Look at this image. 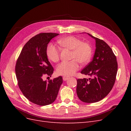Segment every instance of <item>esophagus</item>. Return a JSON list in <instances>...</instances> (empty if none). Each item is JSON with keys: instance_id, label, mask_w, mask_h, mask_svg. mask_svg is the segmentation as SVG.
Here are the masks:
<instances>
[{"instance_id": "obj_1", "label": "esophagus", "mask_w": 131, "mask_h": 131, "mask_svg": "<svg viewBox=\"0 0 131 131\" xmlns=\"http://www.w3.org/2000/svg\"><path fill=\"white\" fill-rule=\"evenodd\" d=\"M69 77H63V80L64 81H67V80H68L69 79Z\"/></svg>"}]
</instances>
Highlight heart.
Instances as JSON below:
<instances>
[{"label": "heart", "instance_id": "heart-1", "mask_svg": "<svg viewBox=\"0 0 131 131\" xmlns=\"http://www.w3.org/2000/svg\"><path fill=\"white\" fill-rule=\"evenodd\" d=\"M59 45L63 48L72 50L69 62H62L56 68L58 75L69 77L74 75L80 68L79 63L85 64L89 63L92 57V49L88 42H82L81 39L74 36L61 38L57 41ZM46 54L48 58L53 62H57L59 59V50L52 43L47 46Z\"/></svg>", "mask_w": 131, "mask_h": 131}]
</instances>
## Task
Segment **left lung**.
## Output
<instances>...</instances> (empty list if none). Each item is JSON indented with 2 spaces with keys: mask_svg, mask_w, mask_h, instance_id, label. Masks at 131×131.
I'll list each match as a JSON object with an SVG mask.
<instances>
[{
  "mask_svg": "<svg viewBox=\"0 0 131 131\" xmlns=\"http://www.w3.org/2000/svg\"><path fill=\"white\" fill-rule=\"evenodd\" d=\"M96 40V50L92 61L81 72L92 78L77 80V93L80 100L91 103L103 100L112 90L117 72L116 57L103 40L87 33Z\"/></svg>",
  "mask_w": 131,
  "mask_h": 131,
  "instance_id": "1",
  "label": "left lung"
}]
</instances>
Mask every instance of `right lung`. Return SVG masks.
<instances>
[{
	"label": "right lung",
	"instance_id": "1",
	"mask_svg": "<svg viewBox=\"0 0 131 131\" xmlns=\"http://www.w3.org/2000/svg\"><path fill=\"white\" fill-rule=\"evenodd\" d=\"M59 34L43 33L31 38L22 49L17 59L15 73L19 88L33 103L44 106L56 100L63 82L61 76L48 81L45 75L51 77L53 72L46 54V48L52 38Z\"/></svg>",
	"mask_w": 131,
	"mask_h": 131
}]
</instances>
